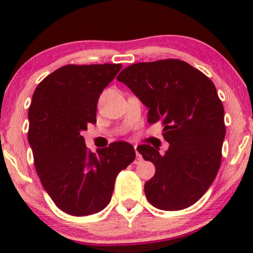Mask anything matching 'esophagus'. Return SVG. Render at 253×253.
<instances>
[{"label":"esophagus","instance_id":"1","mask_svg":"<svg viewBox=\"0 0 253 253\" xmlns=\"http://www.w3.org/2000/svg\"><path fill=\"white\" fill-rule=\"evenodd\" d=\"M134 150H135V153H136V157H135V161H134V163H135V164H139V163H141V162H143V157H141L140 155H139L138 150H136V146H134Z\"/></svg>","mask_w":253,"mask_h":253}]
</instances>
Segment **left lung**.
<instances>
[{"instance_id":"obj_1","label":"left lung","mask_w":253,"mask_h":253,"mask_svg":"<svg viewBox=\"0 0 253 253\" xmlns=\"http://www.w3.org/2000/svg\"><path fill=\"white\" fill-rule=\"evenodd\" d=\"M149 108L147 123L161 121L165 153L136 147L156 173L144 185L146 199L162 211H181L201 199L221 164L226 128L223 107L213 82L178 59L136 63L118 76Z\"/></svg>"}]
</instances>
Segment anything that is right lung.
I'll return each mask as SVG.
<instances>
[{"label": "right lung", "mask_w": 253, "mask_h": 253, "mask_svg": "<svg viewBox=\"0 0 253 253\" xmlns=\"http://www.w3.org/2000/svg\"><path fill=\"white\" fill-rule=\"evenodd\" d=\"M121 64L65 65L43 78L28 110V143L42 187L59 210L75 216L98 213L110 202L121 170L134 161L126 141L89 151L82 135L96 123L101 92Z\"/></svg>", "instance_id": "right-lung-1"}]
</instances>
